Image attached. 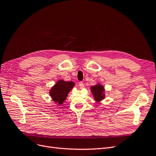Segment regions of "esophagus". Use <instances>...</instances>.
<instances>
[{"mask_svg":"<svg viewBox=\"0 0 156 156\" xmlns=\"http://www.w3.org/2000/svg\"><path fill=\"white\" fill-rule=\"evenodd\" d=\"M79 86L80 88H83L84 87V84H83V82H79Z\"/></svg>","mask_w":156,"mask_h":156,"instance_id":"esophagus-1","label":"esophagus"}]
</instances>
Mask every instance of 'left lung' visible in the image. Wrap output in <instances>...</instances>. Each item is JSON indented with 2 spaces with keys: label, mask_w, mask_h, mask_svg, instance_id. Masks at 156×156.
Instances as JSON below:
<instances>
[{
  "label": "left lung",
  "mask_w": 156,
  "mask_h": 156,
  "mask_svg": "<svg viewBox=\"0 0 156 156\" xmlns=\"http://www.w3.org/2000/svg\"><path fill=\"white\" fill-rule=\"evenodd\" d=\"M91 90L92 92L94 99L97 101H100L104 98L105 94L103 93V92H104V88L101 84H97V85L92 87Z\"/></svg>",
  "instance_id": "left-lung-1"
}]
</instances>
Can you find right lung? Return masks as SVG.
I'll use <instances>...</instances> for the list:
<instances>
[{
    "label": "right lung",
    "instance_id": "add662e5",
    "mask_svg": "<svg viewBox=\"0 0 156 156\" xmlns=\"http://www.w3.org/2000/svg\"><path fill=\"white\" fill-rule=\"evenodd\" d=\"M75 84L72 81H64L60 80L51 89L50 96L54 101L62 105L66 98L69 92L72 89Z\"/></svg>",
    "mask_w": 156,
    "mask_h": 156
}]
</instances>
